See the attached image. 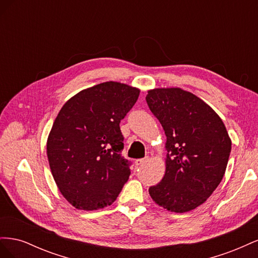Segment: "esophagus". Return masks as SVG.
<instances>
[{
    "mask_svg": "<svg viewBox=\"0 0 258 258\" xmlns=\"http://www.w3.org/2000/svg\"><path fill=\"white\" fill-rule=\"evenodd\" d=\"M147 161V157L146 158H140V159H137L136 161H135V163L137 166H141V165H143V163H145Z\"/></svg>",
    "mask_w": 258,
    "mask_h": 258,
    "instance_id": "1",
    "label": "esophagus"
}]
</instances>
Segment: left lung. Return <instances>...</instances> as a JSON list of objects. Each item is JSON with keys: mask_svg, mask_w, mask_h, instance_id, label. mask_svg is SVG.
Wrapping results in <instances>:
<instances>
[{"mask_svg": "<svg viewBox=\"0 0 258 258\" xmlns=\"http://www.w3.org/2000/svg\"><path fill=\"white\" fill-rule=\"evenodd\" d=\"M145 99L165 130L168 152L165 176L148 191L171 212H188L222 181L231 151L227 130L220 116L188 91L158 88Z\"/></svg>", "mask_w": 258, "mask_h": 258, "instance_id": "obj_1", "label": "left lung"}]
</instances>
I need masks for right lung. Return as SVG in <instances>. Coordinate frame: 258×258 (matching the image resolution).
I'll list each match as a JSON object with an SVG mask.
<instances>
[{
  "label": "right lung",
  "mask_w": 258,
  "mask_h": 258,
  "mask_svg": "<svg viewBox=\"0 0 258 258\" xmlns=\"http://www.w3.org/2000/svg\"><path fill=\"white\" fill-rule=\"evenodd\" d=\"M140 90L106 82L82 90L62 106L47 140V157L60 192L77 209L112 205L130 175L119 123Z\"/></svg>",
  "instance_id": "1"
}]
</instances>
